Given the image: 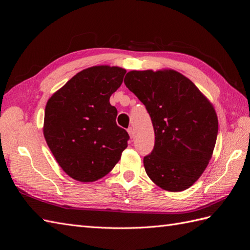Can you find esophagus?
Returning a JSON list of instances; mask_svg holds the SVG:
<instances>
[{
  "label": "esophagus",
  "instance_id": "1",
  "mask_svg": "<svg viewBox=\"0 0 250 250\" xmlns=\"http://www.w3.org/2000/svg\"><path fill=\"white\" fill-rule=\"evenodd\" d=\"M127 131H128V133H129V135H130V138H133V135H134V130H133V128L132 127H129L127 129Z\"/></svg>",
  "mask_w": 250,
  "mask_h": 250
}]
</instances>
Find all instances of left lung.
Instances as JSON below:
<instances>
[{
	"mask_svg": "<svg viewBox=\"0 0 250 250\" xmlns=\"http://www.w3.org/2000/svg\"><path fill=\"white\" fill-rule=\"evenodd\" d=\"M124 83L145 105L154 128L153 150L144 157L147 175L166 191L187 190L213 154L218 134L213 105L173 70L131 71Z\"/></svg>",
	"mask_w": 250,
	"mask_h": 250,
	"instance_id": "8db88e82",
	"label": "left lung"
}]
</instances>
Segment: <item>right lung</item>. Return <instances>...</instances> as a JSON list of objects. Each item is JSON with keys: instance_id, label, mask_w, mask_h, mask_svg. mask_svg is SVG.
Instances as JSON below:
<instances>
[{"instance_id": "right-lung-1", "label": "right lung", "mask_w": 250, "mask_h": 250, "mask_svg": "<svg viewBox=\"0 0 250 250\" xmlns=\"http://www.w3.org/2000/svg\"><path fill=\"white\" fill-rule=\"evenodd\" d=\"M126 71L99 65L79 72L53 95L44 110L43 135L60 167L90 183L109 173L127 148L129 134L116 123L109 103Z\"/></svg>"}]
</instances>
